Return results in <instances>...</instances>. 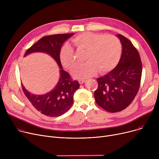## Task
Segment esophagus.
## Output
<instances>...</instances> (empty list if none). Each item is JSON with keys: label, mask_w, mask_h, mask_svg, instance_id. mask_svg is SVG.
I'll return each mask as SVG.
<instances>
[{"label": "esophagus", "mask_w": 159, "mask_h": 159, "mask_svg": "<svg viewBox=\"0 0 159 159\" xmlns=\"http://www.w3.org/2000/svg\"><path fill=\"white\" fill-rule=\"evenodd\" d=\"M79 82L80 84H84V83L85 82V80H84V79H80V80H79Z\"/></svg>", "instance_id": "1"}]
</instances>
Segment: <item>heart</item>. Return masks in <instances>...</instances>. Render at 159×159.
<instances>
[{"mask_svg":"<svg viewBox=\"0 0 159 159\" xmlns=\"http://www.w3.org/2000/svg\"><path fill=\"white\" fill-rule=\"evenodd\" d=\"M71 43L77 51L86 52V62L77 66L71 71L72 76L75 79L91 77L98 70L99 73L110 71L117 65L121 57V43L113 35L86 32L73 38ZM59 57L66 68H73L76 58L74 50L69 44L62 48Z\"/></svg>","mask_w":159,"mask_h":159,"instance_id":"1","label":"heart"}]
</instances>
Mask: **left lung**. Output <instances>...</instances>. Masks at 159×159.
I'll list each match as a JSON object with an SVG mask.
<instances>
[{
  "mask_svg": "<svg viewBox=\"0 0 159 159\" xmlns=\"http://www.w3.org/2000/svg\"><path fill=\"white\" fill-rule=\"evenodd\" d=\"M116 36L122 46L120 59L113 70L97 79L98 88L94 93L97 104L110 113L126 109L134 100L143 69L139 53L131 42L120 34Z\"/></svg>",
  "mask_w": 159,
  "mask_h": 159,
  "instance_id": "left-lung-1",
  "label": "left lung"
}]
</instances>
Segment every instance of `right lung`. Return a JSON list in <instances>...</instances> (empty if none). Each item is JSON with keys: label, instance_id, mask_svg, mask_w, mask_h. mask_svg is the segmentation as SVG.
Instances as JSON below:
<instances>
[{"label": "right lung", "instance_id": "obj_1", "mask_svg": "<svg viewBox=\"0 0 159 159\" xmlns=\"http://www.w3.org/2000/svg\"><path fill=\"white\" fill-rule=\"evenodd\" d=\"M74 35L57 34L43 37L26 52L24 56L34 52H43L51 55L60 68V79L50 92L42 95H33L22 88L25 95L37 110L49 116H58L68 111L73 103V95L79 88V83L73 80L70 75L62 70L60 61V52L64 42Z\"/></svg>", "mask_w": 159, "mask_h": 159}]
</instances>
